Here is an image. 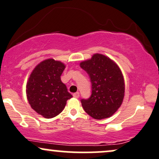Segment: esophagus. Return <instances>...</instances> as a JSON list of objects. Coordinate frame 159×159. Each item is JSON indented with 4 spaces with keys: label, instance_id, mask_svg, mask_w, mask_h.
Returning <instances> with one entry per match:
<instances>
[{
    "label": "esophagus",
    "instance_id": "34e87169",
    "mask_svg": "<svg viewBox=\"0 0 159 159\" xmlns=\"http://www.w3.org/2000/svg\"><path fill=\"white\" fill-rule=\"evenodd\" d=\"M73 97H74V98H79L80 94H79V92H75V93H74V94H73Z\"/></svg>",
    "mask_w": 159,
    "mask_h": 159
}]
</instances>
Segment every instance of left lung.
Here are the masks:
<instances>
[{"label": "left lung", "instance_id": "1", "mask_svg": "<svg viewBox=\"0 0 159 159\" xmlns=\"http://www.w3.org/2000/svg\"><path fill=\"white\" fill-rule=\"evenodd\" d=\"M80 67L88 73L92 83L91 96L81 100L84 111L96 120L111 116L122 105L125 95L124 78L120 67L99 53L81 62Z\"/></svg>", "mask_w": 159, "mask_h": 159}]
</instances>
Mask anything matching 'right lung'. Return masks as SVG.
<instances>
[{
	"label": "right lung",
	"instance_id": "1",
	"mask_svg": "<svg viewBox=\"0 0 159 159\" xmlns=\"http://www.w3.org/2000/svg\"><path fill=\"white\" fill-rule=\"evenodd\" d=\"M65 65L48 59L36 66L26 84V95L31 107L44 117L53 118L65 108L73 97L61 81Z\"/></svg>",
	"mask_w": 159,
	"mask_h": 159
}]
</instances>
